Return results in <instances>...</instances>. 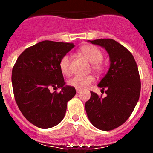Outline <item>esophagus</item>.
I'll return each mask as SVG.
<instances>
[{"instance_id": "esophagus-1", "label": "esophagus", "mask_w": 153, "mask_h": 153, "mask_svg": "<svg viewBox=\"0 0 153 153\" xmlns=\"http://www.w3.org/2000/svg\"><path fill=\"white\" fill-rule=\"evenodd\" d=\"M81 91H82V90H80V89L76 88V92L77 93H80V92H81Z\"/></svg>"}]
</instances>
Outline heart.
I'll list each match as a JSON object with an SVG mask.
<instances>
[{
  "mask_svg": "<svg viewBox=\"0 0 153 153\" xmlns=\"http://www.w3.org/2000/svg\"><path fill=\"white\" fill-rule=\"evenodd\" d=\"M79 52L88 61L92 63L93 70L96 72H101L103 70L101 61L103 59L102 52L98 47L93 45H85L82 47ZM70 65H71V57L68 54H65L59 61V69L62 74H70ZM95 78L92 75H75L68 81V84L76 88L85 89L94 82Z\"/></svg>",
  "mask_w": 153,
  "mask_h": 153,
  "instance_id": "b5f03b06",
  "label": "heart"
}]
</instances>
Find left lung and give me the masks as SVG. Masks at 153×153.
<instances>
[{
    "mask_svg": "<svg viewBox=\"0 0 153 153\" xmlns=\"http://www.w3.org/2000/svg\"><path fill=\"white\" fill-rule=\"evenodd\" d=\"M88 42L106 50L110 66L98 84L107 96L99 97L91 92L85 103L88 119L100 130L108 131L124 124L130 117L140 98L141 82L137 65L131 52L111 39H96Z\"/></svg>",
    "mask_w": 153,
    "mask_h": 153,
    "instance_id": "obj_1",
    "label": "left lung"
}]
</instances>
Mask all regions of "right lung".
Segmentation results:
<instances>
[{
    "label": "right lung",
    "instance_id": "add662e5",
    "mask_svg": "<svg viewBox=\"0 0 153 153\" xmlns=\"http://www.w3.org/2000/svg\"><path fill=\"white\" fill-rule=\"evenodd\" d=\"M75 45L73 43L40 42L26 49L12 70L16 102L24 117L39 128L49 129L64 118L67 103L76 94L65 85L59 63ZM61 88L59 93L49 91Z\"/></svg>",
    "mask_w": 153,
    "mask_h": 153
}]
</instances>
